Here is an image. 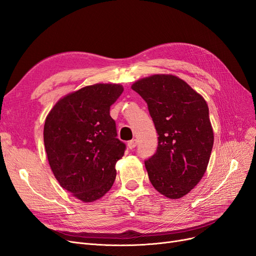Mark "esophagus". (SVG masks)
I'll return each mask as SVG.
<instances>
[{
	"label": "esophagus",
	"mask_w": 256,
	"mask_h": 256,
	"mask_svg": "<svg viewBox=\"0 0 256 256\" xmlns=\"http://www.w3.org/2000/svg\"><path fill=\"white\" fill-rule=\"evenodd\" d=\"M136 146H137V140L136 139L130 140V141H128V148L130 150H133L134 148H136Z\"/></svg>",
	"instance_id": "34e87169"
}]
</instances>
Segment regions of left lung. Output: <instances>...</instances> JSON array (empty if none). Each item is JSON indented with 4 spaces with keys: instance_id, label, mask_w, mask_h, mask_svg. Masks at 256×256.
I'll list each match as a JSON object with an SVG mask.
<instances>
[{
    "instance_id": "left-lung-1",
    "label": "left lung",
    "mask_w": 256,
    "mask_h": 256,
    "mask_svg": "<svg viewBox=\"0 0 256 256\" xmlns=\"http://www.w3.org/2000/svg\"><path fill=\"white\" fill-rule=\"evenodd\" d=\"M148 103L158 133L156 153L144 162L150 184L170 200L190 193L204 177L214 134L200 94L177 76L157 74L132 84Z\"/></svg>"
}]
</instances>
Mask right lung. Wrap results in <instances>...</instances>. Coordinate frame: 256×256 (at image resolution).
<instances>
[{"label":"right lung","instance_id":"1","mask_svg":"<svg viewBox=\"0 0 256 256\" xmlns=\"http://www.w3.org/2000/svg\"><path fill=\"white\" fill-rule=\"evenodd\" d=\"M121 84L97 83L65 94L46 116L44 146L60 186L83 202L100 200L112 186L126 144L116 138L110 108Z\"/></svg>","mask_w":256,"mask_h":256}]
</instances>
